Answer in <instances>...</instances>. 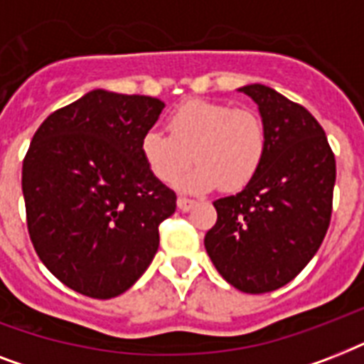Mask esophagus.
Instances as JSON below:
<instances>
[{
  "instance_id": "34e87169",
  "label": "esophagus",
  "mask_w": 364,
  "mask_h": 364,
  "mask_svg": "<svg viewBox=\"0 0 364 364\" xmlns=\"http://www.w3.org/2000/svg\"><path fill=\"white\" fill-rule=\"evenodd\" d=\"M194 204H196L194 200L185 198V196H179V198H177V208H179V210H181V211H188V210H191V208H193Z\"/></svg>"
}]
</instances>
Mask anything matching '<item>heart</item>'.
<instances>
[{"mask_svg":"<svg viewBox=\"0 0 364 364\" xmlns=\"http://www.w3.org/2000/svg\"><path fill=\"white\" fill-rule=\"evenodd\" d=\"M168 130L149 128L139 143L141 156L166 185H176L194 156L198 164L181 181L193 193L217 185L240 191L257 177L268 153V134L259 113L215 100L179 104L168 117Z\"/></svg>","mask_w":364,"mask_h":364,"instance_id":"heart-1","label":"heart"}]
</instances>
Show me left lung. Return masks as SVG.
I'll return each mask as SVG.
<instances>
[{
    "label": "left lung",
    "instance_id": "obj_1",
    "mask_svg": "<svg viewBox=\"0 0 364 364\" xmlns=\"http://www.w3.org/2000/svg\"><path fill=\"white\" fill-rule=\"evenodd\" d=\"M259 105L268 134L264 164L238 194L213 202L204 238L217 272L243 293H270L299 276L327 234L336 160L321 124L274 88H238Z\"/></svg>",
    "mask_w": 364,
    "mask_h": 364
}]
</instances>
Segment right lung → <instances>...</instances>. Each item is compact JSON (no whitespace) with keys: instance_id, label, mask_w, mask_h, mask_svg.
I'll return each instance as SVG.
<instances>
[{"instance_id":"obj_1","label":"right lung","mask_w":364,"mask_h":364,"mask_svg":"<svg viewBox=\"0 0 364 364\" xmlns=\"http://www.w3.org/2000/svg\"><path fill=\"white\" fill-rule=\"evenodd\" d=\"M164 102L92 90L54 111L22 162L28 232L48 270L77 293L113 299L159 249L176 193L149 171L143 134Z\"/></svg>"}]
</instances>
